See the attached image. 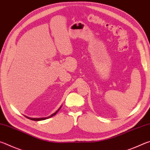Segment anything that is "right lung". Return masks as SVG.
Instances as JSON below:
<instances>
[{"label":"right lung","mask_w":150,"mask_h":150,"mask_svg":"<svg viewBox=\"0 0 150 150\" xmlns=\"http://www.w3.org/2000/svg\"><path fill=\"white\" fill-rule=\"evenodd\" d=\"M61 107H62V106H61ZM61 107L58 109V110L55 112V113H54L53 114V115H51L50 116H49V117H47V118H29V117H28V116H26V117L27 118H28V119H30V120H35V121H39V120H45V119H47V118H51V117H52V116H54V115H56V113L58 111H59V109L61 108Z\"/></svg>","instance_id":"right-lung-1"}]
</instances>
